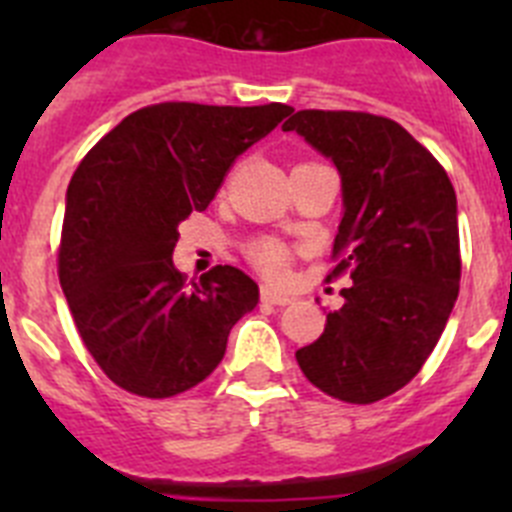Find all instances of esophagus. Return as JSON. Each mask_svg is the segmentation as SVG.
<instances>
[{"label":"esophagus","mask_w":512,"mask_h":512,"mask_svg":"<svg viewBox=\"0 0 512 512\" xmlns=\"http://www.w3.org/2000/svg\"><path fill=\"white\" fill-rule=\"evenodd\" d=\"M261 302H266V305H289L292 297L282 295V292H277V289L271 287H261Z\"/></svg>","instance_id":"1"}]
</instances>
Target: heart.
<instances>
[{
	"label": "heart",
	"mask_w": 512,
	"mask_h": 512,
	"mask_svg": "<svg viewBox=\"0 0 512 512\" xmlns=\"http://www.w3.org/2000/svg\"><path fill=\"white\" fill-rule=\"evenodd\" d=\"M248 259L261 274L271 279H279L287 271L289 264V251L284 243L274 241V238H256V241L248 246Z\"/></svg>",
	"instance_id": "1"
}]
</instances>
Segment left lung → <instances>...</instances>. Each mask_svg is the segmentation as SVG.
I'll list each match as a JSON object with an SVG mask.
<instances>
[{
  "label": "left lung",
  "mask_w": 512,
  "mask_h": 512,
  "mask_svg": "<svg viewBox=\"0 0 512 512\" xmlns=\"http://www.w3.org/2000/svg\"><path fill=\"white\" fill-rule=\"evenodd\" d=\"M336 164L343 220L325 282L348 274L343 307L297 351L320 392L372 405L423 369L454 310L461 279L451 179L433 153L372 112L300 110L282 125Z\"/></svg>",
  "instance_id": "left-lung-1"
}]
</instances>
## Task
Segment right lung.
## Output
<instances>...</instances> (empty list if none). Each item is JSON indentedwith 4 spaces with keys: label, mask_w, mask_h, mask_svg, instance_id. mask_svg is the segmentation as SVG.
Returning <instances> with one entry per match:
<instances>
[{
    "label": "right lung",
    "mask_w": 512,
    "mask_h": 512,
    "mask_svg": "<svg viewBox=\"0 0 512 512\" xmlns=\"http://www.w3.org/2000/svg\"><path fill=\"white\" fill-rule=\"evenodd\" d=\"M292 112L279 102H161L133 112L81 158L66 192L58 279L76 330L107 377L164 400L210 377L259 284L215 266L187 284L171 253L235 158Z\"/></svg>",
    "instance_id": "1"
}]
</instances>
